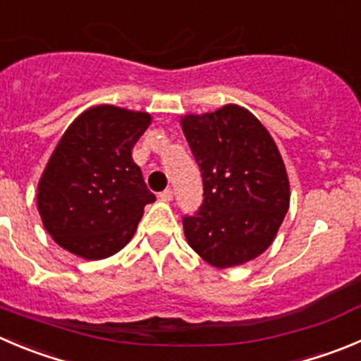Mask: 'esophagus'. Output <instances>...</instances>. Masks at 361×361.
I'll return each instance as SVG.
<instances>
[{
	"mask_svg": "<svg viewBox=\"0 0 361 361\" xmlns=\"http://www.w3.org/2000/svg\"><path fill=\"white\" fill-rule=\"evenodd\" d=\"M158 197H160L161 201H171L173 200V190H171V188H165L164 192H160V196Z\"/></svg>",
	"mask_w": 361,
	"mask_h": 361,
	"instance_id": "1",
	"label": "esophagus"
}]
</instances>
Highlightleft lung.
Returning a JSON list of instances; mask_svg holds the SVG:
<instances>
[{"mask_svg":"<svg viewBox=\"0 0 361 361\" xmlns=\"http://www.w3.org/2000/svg\"><path fill=\"white\" fill-rule=\"evenodd\" d=\"M203 176V204L183 217L188 245L219 269L242 265L272 244L290 203L278 146L238 104L181 119Z\"/></svg>","mask_w":361,"mask_h":361,"instance_id":"1","label":"left lung"}]
</instances>
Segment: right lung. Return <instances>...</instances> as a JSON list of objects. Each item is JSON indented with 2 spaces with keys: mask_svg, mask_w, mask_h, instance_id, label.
<instances>
[{
  "mask_svg": "<svg viewBox=\"0 0 361 361\" xmlns=\"http://www.w3.org/2000/svg\"><path fill=\"white\" fill-rule=\"evenodd\" d=\"M151 124L146 112L99 104L73 121L49 158L37 207L53 240L85 260L116 255L153 203L131 149Z\"/></svg>",
  "mask_w": 361,
  "mask_h": 361,
  "instance_id": "right-lung-1",
  "label": "right lung"
}]
</instances>
